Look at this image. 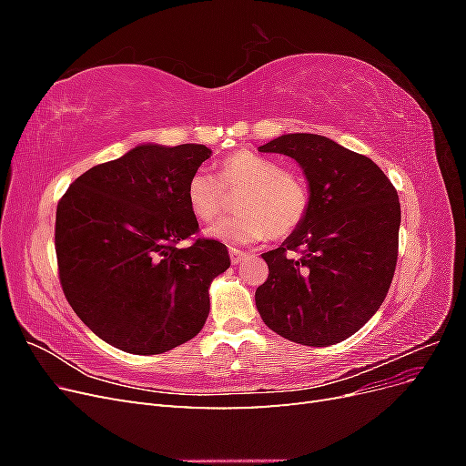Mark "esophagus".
<instances>
[{"label": "esophagus", "instance_id": "obj_1", "mask_svg": "<svg viewBox=\"0 0 466 466\" xmlns=\"http://www.w3.org/2000/svg\"><path fill=\"white\" fill-rule=\"evenodd\" d=\"M245 257H247V252L238 250V248H235V247H229V258H231L233 264H238Z\"/></svg>", "mask_w": 466, "mask_h": 466}]
</instances>
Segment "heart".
<instances>
[{"instance_id": "heart-1", "label": "heart", "mask_w": 466, "mask_h": 466, "mask_svg": "<svg viewBox=\"0 0 466 466\" xmlns=\"http://www.w3.org/2000/svg\"><path fill=\"white\" fill-rule=\"evenodd\" d=\"M225 191L238 194V216L214 223L208 235L231 245L293 235L303 225L311 204L307 180L298 171L250 151L228 155L219 163L218 177L206 168L192 173L187 185L192 216L200 221L216 219L228 204Z\"/></svg>"}]
</instances>
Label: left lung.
Wrapping results in <instances>:
<instances>
[{"instance_id": "left-lung-1", "label": "left lung", "mask_w": 466, "mask_h": 466, "mask_svg": "<svg viewBox=\"0 0 466 466\" xmlns=\"http://www.w3.org/2000/svg\"><path fill=\"white\" fill-rule=\"evenodd\" d=\"M258 151L298 161L311 192L301 228L262 255L268 278L255 293L258 313L291 342H342L377 313L392 284L397 188L370 157L324 136L286 134Z\"/></svg>"}]
</instances>
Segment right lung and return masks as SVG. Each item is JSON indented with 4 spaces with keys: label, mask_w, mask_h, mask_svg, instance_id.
<instances>
[{
    "label": "right lung",
    "mask_w": 466,
    "mask_h": 466,
    "mask_svg": "<svg viewBox=\"0 0 466 466\" xmlns=\"http://www.w3.org/2000/svg\"><path fill=\"white\" fill-rule=\"evenodd\" d=\"M206 146H137L77 177L56 209V258L67 303L105 342L163 354L198 334L209 281L229 252L200 237L187 204ZM180 240H190L180 249Z\"/></svg>",
    "instance_id": "right-lung-1"
}]
</instances>
